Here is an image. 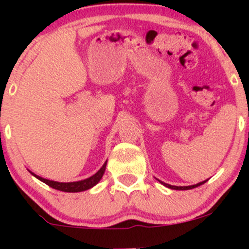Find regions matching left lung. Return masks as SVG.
I'll return each mask as SVG.
<instances>
[{"label":"left lung","instance_id":"obj_1","mask_svg":"<svg viewBox=\"0 0 249 249\" xmlns=\"http://www.w3.org/2000/svg\"><path fill=\"white\" fill-rule=\"evenodd\" d=\"M208 180V179H207ZM207 180H205V181H201V182H199V184H196V185H191V186H173V185H168V184H165V182H162V181H160L162 185H164V186H166V187H168V188H172V190H181V191H184V190H191V188H194V187H198V186H200V185H202V184H205V182L207 181Z\"/></svg>","mask_w":249,"mask_h":249}]
</instances>
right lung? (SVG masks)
I'll return each instance as SVG.
<instances>
[{"label": "right lung", "instance_id": "1", "mask_svg": "<svg viewBox=\"0 0 249 249\" xmlns=\"http://www.w3.org/2000/svg\"><path fill=\"white\" fill-rule=\"evenodd\" d=\"M107 162V161L104 162V165L101 167V170H99L96 174H93L92 177H90V178H88V179L81 180V181L58 182V181H53V180L44 179V178H42V177L36 176V174H34V173H31V174H34L37 179H39L41 181L44 182V184H47L48 186L55 188V190L63 191V192H82V191H87V190H89V188L95 186L96 184H98V181L102 179L103 174H104V172H105Z\"/></svg>", "mask_w": 249, "mask_h": 249}]
</instances>
